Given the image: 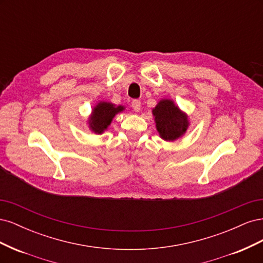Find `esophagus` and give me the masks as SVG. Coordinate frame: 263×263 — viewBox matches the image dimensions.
I'll return each mask as SVG.
<instances>
[{
  "instance_id": "1",
  "label": "esophagus",
  "mask_w": 263,
  "mask_h": 263,
  "mask_svg": "<svg viewBox=\"0 0 263 263\" xmlns=\"http://www.w3.org/2000/svg\"><path fill=\"white\" fill-rule=\"evenodd\" d=\"M132 107L135 110V112H139L140 107H141V103L139 100H133L132 101Z\"/></svg>"
}]
</instances>
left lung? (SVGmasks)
<instances>
[{
  "label": "left lung",
  "instance_id": "obj_1",
  "mask_svg": "<svg viewBox=\"0 0 263 263\" xmlns=\"http://www.w3.org/2000/svg\"><path fill=\"white\" fill-rule=\"evenodd\" d=\"M157 129L164 140H174L187 128V118L170 100H162L153 110Z\"/></svg>",
  "mask_w": 263,
  "mask_h": 263
}]
</instances>
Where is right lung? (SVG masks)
Returning a JSON list of instances; mask_svg holds the SVG:
<instances>
[{"instance_id": "obj_1", "label": "right lung", "mask_w": 263, "mask_h": 263, "mask_svg": "<svg viewBox=\"0 0 263 263\" xmlns=\"http://www.w3.org/2000/svg\"><path fill=\"white\" fill-rule=\"evenodd\" d=\"M124 109L123 106L115 107L113 104L106 102H101L94 107L93 115L90 119V127L94 133L101 134L104 132L112 122L113 117Z\"/></svg>"}]
</instances>
